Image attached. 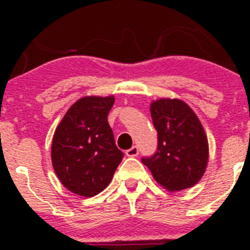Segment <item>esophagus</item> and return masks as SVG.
Returning <instances> with one entry per match:
<instances>
[{"label": "esophagus", "instance_id": "esophagus-1", "mask_svg": "<svg viewBox=\"0 0 250 250\" xmlns=\"http://www.w3.org/2000/svg\"><path fill=\"white\" fill-rule=\"evenodd\" d=\"M138 154H139V147L138 146H132V147H130L129 150H126V155L130 156V158L138 156Z\"/></svg>", "mask_w": 250, "mask_h": 250}]
</instances>
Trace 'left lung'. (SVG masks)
<instances>
[{"label":"left lung","instance_id":"obj_1","mask_svg":"<svg viewBox=\"0 0 250 250\" xmlns=\"http://www.w3.org/2000/svg\"><path fill=\"white\" fill-rule=\"evenodd\" d=\"M158 131L155 154L144 156L156 182L169 191L195 185L208 164V140L195 112L182 100L160 99L150 106Z\"/></svg>","mask_w":250,"mask_h":250}]
</instances>
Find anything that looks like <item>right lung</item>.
Segmentation results:
<instances>
[{
  "instance_id": "right-lung-1",
  "label": "right lung",
  "mask_w": 250,
  "mask_h": 250,
  "mask_svg": "<svg viewBox=\"0 0 250 250\" xmlns=\"http://www.w3.org/2000/svg\"><path fill=\"white\" fill-rule=\"evenodd\" d=\"M114 101V96L77 100L55 131L51 146L55 173L77 195L90 198L101 193L124 158L107 123Z\"/></svg>"
}]
</instances>
